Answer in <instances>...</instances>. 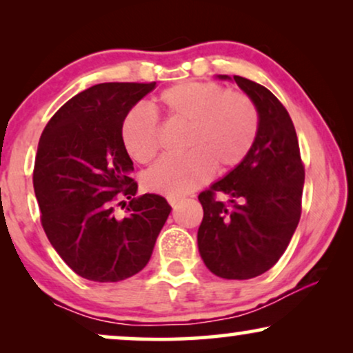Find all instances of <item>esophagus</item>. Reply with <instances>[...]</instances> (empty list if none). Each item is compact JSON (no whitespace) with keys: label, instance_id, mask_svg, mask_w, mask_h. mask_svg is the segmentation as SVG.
Returning <instances> with one entry per match:
<instances>
[{"label":"esophagus","instance_id":"obj_1","mask_svg":"<svg viewBox=\"0 0 353 353\" xmlns=\"http://www.w3.org/2000/svg\"><path fill=\"white\" fill-rule=\"evenodd\" d=\"M168 202H170L172 207H176V204L180 202V199H178V197H168Z\"/></svg>","mask_w":353,"mask_h":353}]
</instances>
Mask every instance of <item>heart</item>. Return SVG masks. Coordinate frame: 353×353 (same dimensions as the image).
Wrapping results in <instances>:
<instances>
[{
	"mask_svg": "<svg viewBox=\"0 0 353 353\" xmlns=\"http://www.w3.org/2000/svg\"><path fill=\"white\" fill-rule=\"evenodd\" d=\"M159 108L170 122L188 127L181 157H163L144 175L149 191L167 197L192 192L214 176L215 165L226 172L248 157L259 133V112L244 93H228L214 81H181L163 90ZM120 138L128 156L139 163L159 152V123L144 105L123 119Z\"/></svg>",
	"mask_w": 353,
	"mask_h": 353,
	"instance_id": "1",
	"label": "heart"
}]
</instances>
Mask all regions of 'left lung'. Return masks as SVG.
Returning <instances> with one entry per match:
<instances>
[{
    "instance_id": "8db88e82",
    "label": "left lung",
    "mask_w": 353,
    "mask_h": 353,
    "mask_svg": "<svg viewBox=\"0 0 353 353\" xmlns=\"http://www.w3.org/2000/svg\"><path fill=\"white\" fill-rule=\"evenodd\" d=\"M233 80L257 108L259 133L248 157L199 194L204 219L197 245L216 276L250 279L286 250L301 220L305 170L286 108L265 86L239 75ZM219 192L228 203L216 199Z\"/></svg>"
}]
</instances>
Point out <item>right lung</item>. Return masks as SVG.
<instances>
[{"label":"right lung","mask_w":353,"mask_h":353,"mask_svg":"<svg viewBox=\"0 0 353 353\" xmlns=\"http://www.w3.org/2000/svg\"><path fill=\"white\" fill-rule=\"evenodd\" d=\"M151 83H99L67 101L43 130L33 168L41 226L61 259L96 283H117L146 267L172 207L137 197L133 162L120 128ZM130 202L125 215L114 207Z\"/></svg>","instance_id":"obj_1"}]
</instances>
